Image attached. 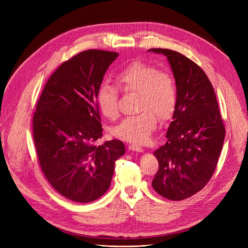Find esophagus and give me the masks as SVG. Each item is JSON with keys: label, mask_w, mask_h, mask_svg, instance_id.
<instances>
[{"label": "esophagus", "mask_w": 248, "mask_h": 248, "mask_svg": "<svg viewBox=\"0 0 248 248\" xmlns=\"http://www.w3.org/2000/svg\"><path fill=\"white\" fill-rule=\"evenodd\" d=\"M128 148H129V150L137 151V152H142V151H143V148H142V147H140L139 145H136V144H129V145H128Z\"/></svg>", "instance_id": "34e87169"}]
</instances>
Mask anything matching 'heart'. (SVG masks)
<instances>
[{"label":"heart","mask_w":248,"mask_h":248,"mask_svg":"<svg viewBox=\"0 0 248 248\" xmlns=\"http://www.w3.org/2000/svg\"><path fill=\"white\" fill-rule=\"evenodd\" d=\"M116 84L124 92L138 94L134 116L124 119L111 128V133L129 142H145L159 121L166 122L173 115L178 104V88L173 77L154 64L134 62L116 76ZM109 83H102L97 92V105L104 117L115 120L119 116V91Z\"/></svg>","instance_id":"1"}]
</instances>
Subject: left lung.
Segmentation results:
<instances>
[{
  "label": "left lung",
  "instance_id": "8db88e82",
  "mask_svg": "<svg viewBox=\"0 0 248 248\" xmlns=\"http://www.w3.org/2000/svg\"><path fill=\"white\" fill-rule=\"evenodd\" d=\"M148 51L167 56L178 88L167 141L154 152L159 169L152 186L161 196L180 201L211 180L222 151L225 125L213 85L197 63L172 50Z\"/></svg>",
  "mask_w": 248,
  "mask_h": 248
}]
</instances>
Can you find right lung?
Returning <instances> with one entry per match:
<instances>
[{
  "label": "right lung",
  "mask_w": 248,
  "mask_h": 248,
  "mask_svg": "<svg viewBox=\"0 0 248 248\" xmlns=\"http://www.w3.org/2000/svg\"><path fill=\"white\" fill-rule=\"evenodd\" d=\"M117 52L90 49L63 62L48 79L33 114V139L41 170L62 196L88 203L108 190L121 140L97 146L102 124L97 92Z\"/></svg>",
  "instance_id": "obj_1"
}]
</instances>
